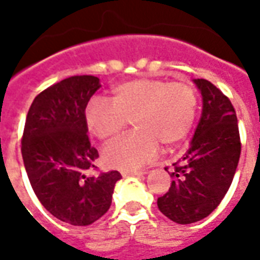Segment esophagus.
Listing matches in <instances>:
<instances>
[{"mask_svg":"<svg viewBox=\"0 0 260 260\" xmlns=\"http://www.w3.org/2000/svg\"><path fill=\"white\" fill-rule=\"evenodd\" d=\"M146 173V170H142V171H129V170H126V171H122L121 174L124 175V177H128V175H138V177H141V175H145Z\"/></svg>","mask_w":260,"mask_h":260,"instance_id":"34e87169","label":"esophagus"}]
</instances>
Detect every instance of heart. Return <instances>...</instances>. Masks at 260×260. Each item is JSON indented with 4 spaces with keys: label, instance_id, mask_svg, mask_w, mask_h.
Returning a JSON list of instances; mask_svg holds the SVG:
<instances>
[{
    "label": "heart",
    "instance_id": "b5f03b06",
    "mask_svg": "<svg viewBox=\"0 0 260 260\" xmlns=\"http://www.w3.org/2000/svg\"><path fill=\"white\" fill-rule=\"evenodd\" d=\"M113 104L94 99L86 108V124L100 141H111L134 122L135 132L110 143L103 163L134 170L156 157L160 143L174 147L191 131L198 96L189 83L141 78L113 89Z\"/></svg>",
    "mask_w": 260,
    "mask_h": 260
}]
</instances>
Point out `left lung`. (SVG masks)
<instances>
[{
	"instance_id": "left-lung-1",
	"label": "left lung",
	"mask_w": 260,
	"mask_h": 260,
	"mask_svg": "<svg viewBox=\"0 0 260 260\" xmlns=\"http://www.w3.org/2000/svg\"><path fill=\"white\" fill-rule=\"evenodd\" d=\"M193 82L203 100L201 119L189 149L173 164L169 192L157 199L160 212L178 224L196 223L220 205L241 154L238 121L230 99L209 80Z\"/></svg>"
}]
</instances>
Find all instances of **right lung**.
I'll return each mask as SVG.
<instances>
[{
	"mask_svg": "<svg viewBox=\"0 0 260 260\" xmlns=\"http://www.w3.org/2000/svg\"><path fill=\"white\" fill-rule=\"evenodd\" d=\"M100 89L91 75H76L35 97L22 136V157L37 199L64 223L89 225L111 206L118 171L87 177L97 149L90 145L86 106Z\"/></svg>",
	"mask_w": 260,
	"mask_h": 260,
	"instance_id": "1",
	"label": "right lung"
}]
</instances>
